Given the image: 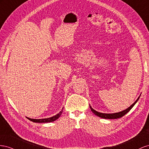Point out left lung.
Here are the masks:
<instances>
[{"label": "left lung", "instance_id": "obj_1", "mask_svg": "<svg viewBox=\"0 0 149 149\" xmlns=\"http://www.w3.org/2000/svg\"><path fill=\"white\" fill-rule=\"evenodd\" d=\"M139 97H139V98L136 100V101L135 102L130 105V107L129 108H127V109H125V110H123V111L122 112H118V113H100V112H98L95 111V110H93L92 107L91 106H90V108L92 110V112L94 113L95 115H96V116H97L99 117H101V118H109V119H114V118H120L122 117H123L124 116H125V115L127 113L129 112L130 109L133 107V106L136 104V102L138 101V100L139 99Z\"/></svg>", "mask_w": 149, "mask_h": 149}]
</instances>
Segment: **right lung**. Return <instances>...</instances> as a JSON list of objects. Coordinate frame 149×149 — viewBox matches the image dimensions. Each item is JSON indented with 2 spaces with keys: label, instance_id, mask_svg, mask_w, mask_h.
Segmentation results:
<instances>
[{
  "label": "right lung",
  "instance_id": "right-lung-1",
  "mask_svg": "<svg viewBox=\"0 0 149 149\" xmlns=\"http://www.w3.org/2000/svg\"><path fill=\"white\" fill-rule=\"evenodd\" d=\"M63 112V109L60 112V113H58V114L56 115V116H54L52 117H50V118H42V119H33V118H30L27 117L29 120H31L32 122H38V123H46V122H53L56 120L57 118L61 116V114Z\"/></svg>",
  "mask_w": 149,
  "mask_h": 149
}]
</instances>
